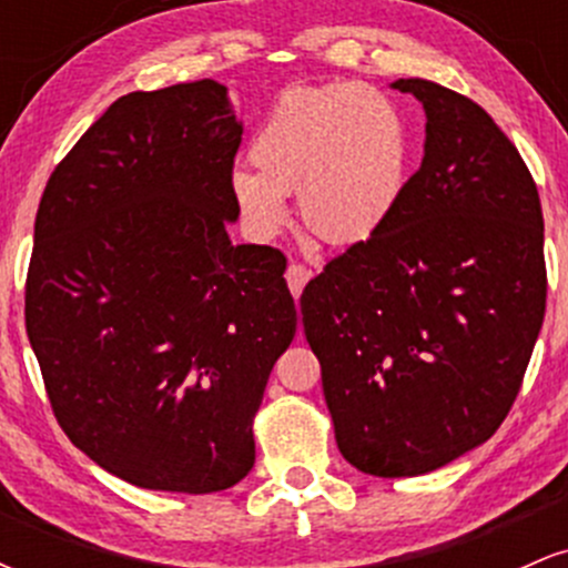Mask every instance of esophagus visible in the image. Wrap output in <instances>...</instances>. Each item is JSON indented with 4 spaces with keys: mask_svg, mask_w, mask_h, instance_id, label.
I'll list each match as a JSON object with an SVG mask.
<instances>
[{
    "mask_svg": "<svg viewBox=\"0 0 568 568\" xmlns=\"http://www.w3.org/2000/svg\"><path fill=\"white\" fill-rule=\"evenodd\" d=\"M310 277H312V272L306 270L304 264H291L288 266V272H285V280H288V288H291V293L293 296H302V291H304V285L310 283Z\"/></svg>",
    "mask_w": 568,
    "mask_h": 568,
    "instance_id": "obj_1",
    "label": "esophagus"
}]
</instances>
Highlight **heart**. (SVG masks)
I'll return each mask as SVG.
<instances>
[{"label": "heart", "mask_w": 568, "mask_h": 568, "mask_svg": "<svg viewBox=\"0 0 568 568\" xmlns=\"http://www.w3.org/2000/svg\"><path fill=\"white\" fill-rule=\"evenodd\" d=\"M258 171L237 168L230 186L253 234L288 226L285 192L296 189L306 230L352 245L387 224L408 184L410 133L400 109L363 82L291 88L251 141Z\"/></svg>", "instance_id": "heart-1"}]
</instances>
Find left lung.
Instances as JSON below:
<instances>
[{"instance_id":"obj_1","label":"left lung","mask_w":568,"mask_h":568,"mask_svg":"<svg viewBox=\"0 0 568 568\" xmlns=\"http://www.w3.org/2000/svg\"><path fill=\"white\" fill-rule=\"evenodd\" d=\"M422 168L374 237L302 293L338 452L376 478H414L491 438L545 321L539 192L515 143L467 95L427 80Z\"/></svg>"}]
</instances>
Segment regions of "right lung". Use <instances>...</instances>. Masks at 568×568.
<instances>
[{
  "label": "right lung",
  "instance_id": "1",
  "mask_svg": "<svg viewBox=\"0 0 568 568\" xmlns=\"http://www.w3.org/2000/svg\"><path fill=\"white\" fill-rule=\"evenodd\" d=\"M240 141L224 84L135 90L39 200L26 334L50 408L95 465L152 491L251 473L253 419L296 334L283 253L226 234Z\"/></svg>",
  "mask_w": 568,
  "mask_h": 568
}]
</instances>
